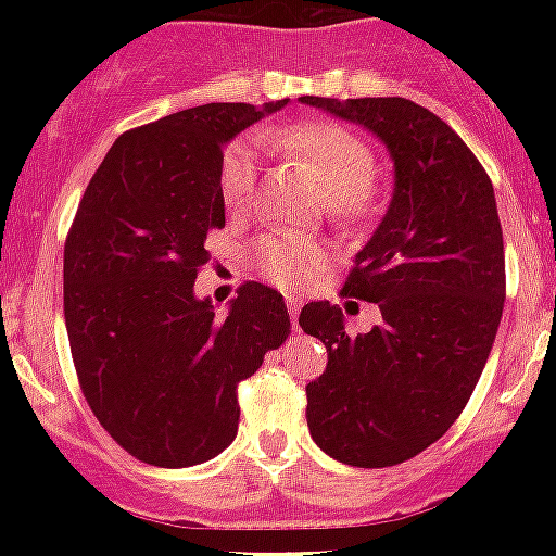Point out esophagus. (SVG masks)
Instances as JSON below:
<instances>
[{"instance_id":"34e87169","label":"esophagus","mask_w":556,"mask_h":556,"mask_svg":"<svg viewBox=\"0 0 556 556\" xmlns=\"http://www.w3.org/2000/svg\"><path fill=\"white\" fill-rule=\"evenodd\" d=\"M286 305H288V314H291V323H294V326H296V317H300L303 300H300V296H286Z\"/></svg>"}]
</instances>
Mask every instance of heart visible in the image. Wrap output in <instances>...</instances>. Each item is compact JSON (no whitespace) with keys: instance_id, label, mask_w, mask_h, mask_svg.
<instances>
[{"instance_id":"b5f03b06","label":"heart","mask_w":556,"mask_h":556,"mask_svg":"<svg viewBox=\"0 0 556 556\" xmlns=\"http://www.w3.org/2000/svg\"><path fill=\"white\" fill-rule=\"evenodd\" d=\"M265 141L303 161L312 169L320 190L326 192V210L340 225L364 222L375 210V173L378 152L364 135L331 121H305L282 129H268ZM218 192L230 216H244L256 199V152L248 143H233L225 152ZM329 262V253L320 242L296 233H265L253 248V265L282 291H296L308 286Z\"/></svg>"}]
</instances>
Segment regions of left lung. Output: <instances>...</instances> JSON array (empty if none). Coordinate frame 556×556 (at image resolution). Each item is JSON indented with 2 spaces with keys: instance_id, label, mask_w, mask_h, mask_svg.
Here are the masks:
<instances>
[{
  "instance_id": "8db88e82",
  "label": "left lung",
  "mask_w": 556,
  "mask_h": 556,
  "mask_svg": "<svg viewBox=\"0 0 556 556\" xmlns=\"http://www.w3.org/2000/svg\"><path fill=\"white\" fill-rule=\"evenodd\" d=\"M300 100L371 129L395 161L392 204L343 286V296L378 303L380 326L352 338L338 305L300 312L329 352L305 387L308 430L343 465H401L453 427L496 340L505 244L493 185L470 147L413 100Z\"/></svg>"
}]
</instances>
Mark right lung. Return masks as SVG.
Listing matches in <instances>:
<instances>
[{
  "label": "right lung",
  "mask_w": 556,
  "mask_h": 556,
  "mask_svg": "<svg viewBox=\"0 0 556 556\" xmlns=\"http://www.w3.org/2000/svg\"><path fill=\"white\" fill-rule=\"evenodd\" d=\"M288 100L207 103L112 143L65 236L63 308L83 397L155 467L218 456L239 430V383L291 331L282 294L244 282L230 312L192 286L225 227V143Z\"/></svg>",
  "instance_id": "1"
}]
</instances>
